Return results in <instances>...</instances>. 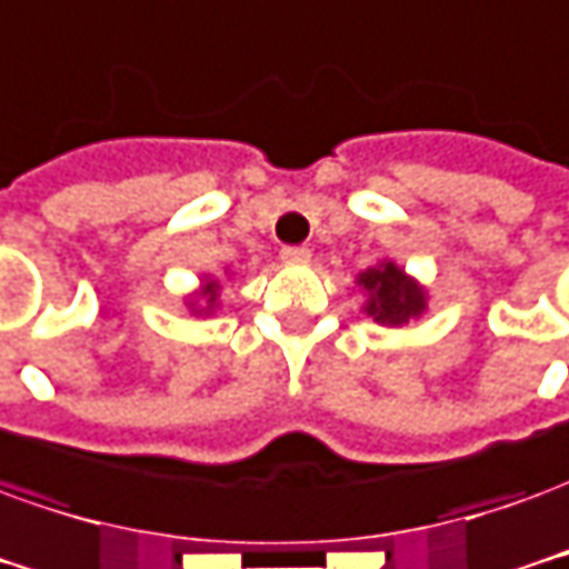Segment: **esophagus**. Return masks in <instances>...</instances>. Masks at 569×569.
<instances>
[{
	"label": "esophagus",
	"mask_w": 569,
	"mask_h": 569,
	"mask_svg": "<svg viewBox=\"0 0 569 569\" xmlns=\"http://www.w3.org/2000/svg\"><path fill=\"white\" fill-rule=\"evenodd\" d=\"M309 260H312V251L303 248V244H288V248H281V263L300 266V263H309Z\"/></svg>",
	"instance_id": "esophagus-1"
}]
</instances>
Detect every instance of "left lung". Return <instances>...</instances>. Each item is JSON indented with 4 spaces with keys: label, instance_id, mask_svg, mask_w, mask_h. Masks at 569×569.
<instances>
[{
    "label": "left lung",
    "instance_id": "8db88e82",
    "mask_svg": "<svg viewBox=\"0 0 569 569\" xmlns=\"http://www.w3.org/2000/svg\"><path fill=\"white\" fill-rule=\"evenodd\" d=\"M358 284L368 293L365 312L380 325L401 328L426 312V291L420 288V281H413L392 260L370 266L368 272L358 276Z\"/></svg>",
    "mask_w": 569,
    "mask_h": 569
}]
</instances>
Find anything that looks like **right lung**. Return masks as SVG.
<instances>
[{
  "label": "right lung",
  "mask_w": 569,
  "mask_h": 569,
  "mask_svg": "<svg viewBox=\"0 0 569 569\" xmlns=\"http://www.w3.org/2000/svg\"><path fill=\"white\" fill-rule=\"evenodd\" d=\"M217 293H220V281H213V278H204V284H201L199 297L204 300V309H196V303L192 306V312H199V316H211L213 309H217Z\"/></svg>",
  "instance_id": "1"
}]
</instances>
